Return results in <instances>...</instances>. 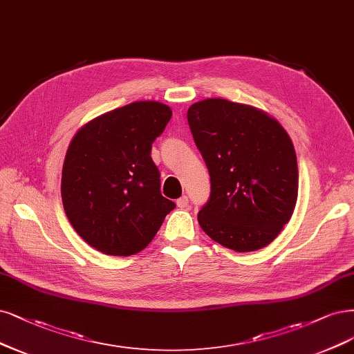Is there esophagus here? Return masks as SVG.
Listing matches in <instances>:
<instances>
[{
    "label": "esophagus",
    "mask_w": 354,
    "mask_h": 354,
    "mask_svg": "<svg viewBox=\"0 0 354 354\" xmlns=\"http://www.w3.org/2000/svg\"><path fill=\"white\" fill-rule=\"evenodd\" d=\"M177 206L178 208H187L189 206V198L187 196H181L180 199H177Z\"/></svg>",
    "instance_id": "1"
}]
</instances>
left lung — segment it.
Masks as SVG:
<instances>
[{
    "instance_id": "1",
    "label": "left lung",
    "mask_w": 354,
    "mask_h": 354,
    "mask_svg": "<svg viewBox=\"0 0 354 354\" xmlns=\"http://www.w3.org/2000/svg\"><path fill=\"white\" fill-rule=\"evenodd\" d=\"M187 121L211 176L199 225L231 250L268 246L297 201V158L288 133L262 109L221 98L190 105Z\"/></svg>"
}]
</instances>
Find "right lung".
<instances>
[{"label": "right lung", "mask_w": 354, "mask_h": 354, "mask_svg": "<svg viewBox=\"0 0 354 354\" xmlns=\"http://www.w3.org/2000/svg\"><path fill=\"white\" fill-rule=\"evenodd\" d=\"M171 108L138 101L84 124L70 142L61 198L76 233L105 254L130 256L155 237L176 203L161 194L151 158Z\"/></svg>", "instance_id": "obj_1"}]
</instances>
